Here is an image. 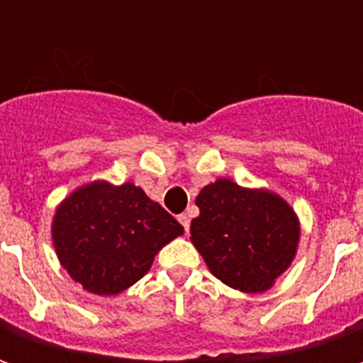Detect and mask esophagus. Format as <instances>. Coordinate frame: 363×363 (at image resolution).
<instances>
[{"label": "esophagus", "instance_id": "34e87169", "mask_svg": "<svg viewBox=\"0 0 363 363\" xmlns=\"http://www.w3.org/2000/svg\"><path fill=\"white\" fill-rule=\"evenodd\" d=\"M179 221H181V225L184 228V231H189V228H190L189 213H181V216H179Z\"/></svg>", "mask_w": 363, "mask_h": 363}]
</instances>
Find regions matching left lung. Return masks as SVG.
I'll return each mask as SVG.
<instances>
[{
	"label": "left lung",
	"mask_w": 363,
	"mask_h": 363,
	"mask_svg": "<svg viewBox=\"0 0 363 363\" xmlns=\"http://www.w3.org/2000/svg\"><path fill=\"white\" fill-rule=\"evenodd\" d=\"M196 206L200 216L190 223V241L225 286L260 294L291 267L301 223L280 194L218 179L200 190Z\"/></svg>",
	"instance_id": "1"
}]
</instances>
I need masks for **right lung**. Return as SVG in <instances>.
I'll use <instances>...</instances> for the list:
<instances>
[{"mask_svg":"<svg viewBox=\"0 0 363 363\" xmlns=\"http://www.w3.org/2000/svg\"><path fill=\"white\" fill-rule=\"evenodd\" d=\"M184 229L134 182L91 181L52 218V245L72 280L95 296H118L143 278Z\"/></svg>","mask_w":363,"mask_h":363,"instance_id":"add662e5","label":"right lung"}]
</instances>
